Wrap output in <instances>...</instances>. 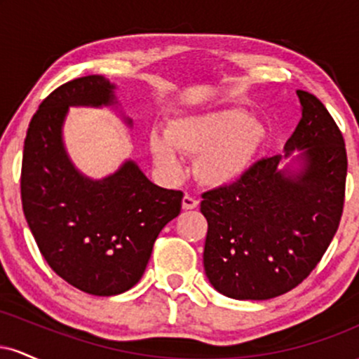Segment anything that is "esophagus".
Masks as SVG:
<instances>
[{
	"mask_svg": "<svg viewBox=\"0 0 359 359\" xmlns=\"http://www.w3.org/2000/svg\"><path fill=\"white\" fill-rule=\"evenodd\" d=\"M197 205H199V201L196 199V197L189 196V194H185L184 199H182V208L184 209H196Z\"/></svg>",
	"mask_w": 359,
	"mask_h": 359,
	"instance_id": "34e87169",
	"label": "esophagus"
}]
</instances>
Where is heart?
I'll return each instance as SVG.
<instances>
[{
    "instance_id": "1",
    "label": "heart",
    "mask_w": 359,
    "mask_h": 359,
    "mask_svg": "<svg viewBox=\"0 0 359 359\" xmlns=\"http://www.w3.org/2000/svg\"><path fill=\"white\" fill-rule=\"evenodd\" d=\"M263 142L262 126L240 109H221L172 119L165 137L154 133L150 151L163 174L179 179L184 163L179 154L197 156L196 175L201 182L221 187L248 170Z\"/></svg>"
}]
</instances>
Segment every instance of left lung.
Wrapping results in <instances>:
<instances>
[{
  "instance_id": "left-lung-1",
  "label": "left lung",
  "mask_w": 359,
  "mask_h": 359,
  "mask_svg": "<svg viewBox=\"0 0 359 359\" xmlns=\"http://www.w3.org/2000/svg\"><path fill=\"white\" fill-rule=\"evenodd\" d=\"M302 118L285 156L302 150L299 174L265 156L240 179L203 194L208 219L204 270L211 285L238 300L287 294L316 269L339 228L344 208V138L314 94L297 90Z\"/></svg>"
}]
</instances>
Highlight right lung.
<instances>
[{
  "instance_id": "1",
  "label": "right lung",
  "mask_w": 359,
  "mask_h": 359,
  "mask_svg": "<svg viewBox=\"0 0 359 359\" xmlns=\"http://www.w3.org/2000/svg\"><path fill=\"white\" fill-rule=\"evenodd\" d=\"M113 89L102 76H84L52 90L28 125L20 179L25 217L45 262L72 287L100 297L137 285L184 197L151 184L135 162L102 180L74 168L62 143L69 106L113 104Z\"/></svg>"
}]
</instances>
